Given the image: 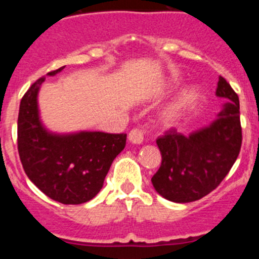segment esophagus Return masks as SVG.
Segmentation results:
<instances>
[{
    "label": "esophagus",
    "mask_w": 259,
    "mask_h": 259,
    "mask_svg": "<svg viewBox=\"0 0 259 259\" xmlns=\"http://www.w3.org/2000/svg\"><path fill=\"white\" fill-rule=\"evenodd\" d=\"M144 130L143 129H133L132 132L129 133V135H127V138H129L130 142L133 143V144H142L143 140H144Z\"/></svg>",
    "instance_id": "34e87169"
}]
</instances>
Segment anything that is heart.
<instances>
[{
	"label": "heart",
	"instance_id": "obj_1",
	"mask_svg": "<svg viewBox=\"0 0 259 259\" xmlns=\"http://www.w3.org/2000/svg\"><path fill=\"white\" fill-rule=\"evenodd\" d=\"M182 80L180 77L174 75L170 80V88H176V86L180 85ZM200 93L197 88H192L189 90L184 91L183 95L180 96L174 105H171L168 110L163 115V122L166 125H174L179 121L180 117L187 113L189 109H192L195 104L199 101Z\"/></svg>",
	"mask_w": 259,
	"mask_h": 259
}]
</instances>
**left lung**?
<instances>
[{
  "label": "left lung",
  "instance_id": "8db88e82",
  "mask_svg": "<svg viewBox=\"0 0 259 259\" xmlns=\"http://www.w3.org/2000/svg\"><path fill=\"white\" fill-rule=\"evenodd\" d=\"M215 95L227 103L210 125L187 137L171 127L156 139L161 164L151 183L170 202L189 203L209 194L238 158L242 145L238 95L222 76Z\"/></svg>",
  "mask_w": 259,
  "mask_h": 259
}]
</instances>
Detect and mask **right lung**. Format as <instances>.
Masks as SVG:
<instances>
[{"label": "right lung", "instance_id": "add662e5", "mask_svg": "<svg viewBox=\"0 0 259 259\" xmlns=\"http://www.w3.org/2000/svg\"><path fill=\"white\" fill-rule=\"evenodd\" d=\"M64 66L49 72L54 76ZM42 76L21 99L17 120V149L28 179L48 197L62 204H81L93 199L117 154L126 144V134L80 132L54 134L38 116L37 94Z\"/></svg>", "mask_w": 259, "mask_h": 259}]
</instances>
